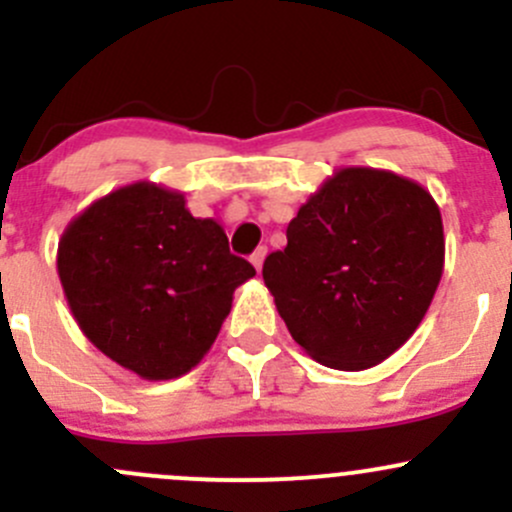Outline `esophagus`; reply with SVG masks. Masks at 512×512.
Listing matches in <instances>:
<instances>
[{
    "mask_svg": "<svg viewBox=\"0 0 512 512\" xmlns=\"http://www.w3.org/2000/svg\"><path fill=\"white\" fill-rule=\"evenodd\" d=\"M265 257H267V247H257V250L252 252L250 262H252V267H255L257 272L262 270V262H265Z\"/></svg>",
    "mask_w": 512,
    "mask_h": 512,
    "instance_id": "1",
    "label": "esophagus"
}]
</instances>
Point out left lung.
<instances>
[{"mask_svg":"<svg viewBox=\"0 0 512 512\" xmlns=\"http://www.w3.org/2000/svg\"><path fill=\"white\" fill-rule=\"evenodd\" d=\"M446 262L433 195L394 170L337 168L297 210L262 280L314 361L364 371L404 347Z\"/></svg>","mask_w":512,"mask_h":512,"instance_id":"8db88e82","label":"left lung"}]
</instances>
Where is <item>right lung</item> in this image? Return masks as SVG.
<instances>
[{
  "label": "right lung",
  "mask_w": 512,
  "mask_h": 512,
  "mask_svg": "<svg viewBox=\"0 0 512 512\" xmlns=\"http://www.w3.org/2000/svg\"><path fill=\"white\" fill-rule=\"evenodd\" d=\"M56 272L84 337L146 381L198 366L235 289L255 277L218 220L193 218L180 190L151 180L81 210L61 235Z\"/></svg>",
  "instance_id": "obj_1"
}]
</instances>
